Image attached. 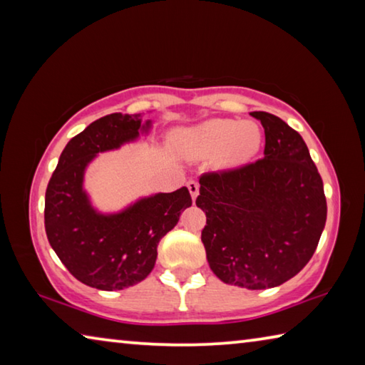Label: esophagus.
<instances>
[{"label":"esophagus","mask_w":365,"mask_h":365,"mask_svg":"<svg viewBox=\"0 0 365 365\" xmlns=\"http://www.w3.org/2000/svg\"><path fill=\"white\" fill-rule=\"evenodd\" d=\"M187 187H188V190H190L191 197H193V201H195L197 193H200V183L195 182V180H190V182L187 183Z\"/></svg>","instance_id":"esophagus-1"}]
</instances>
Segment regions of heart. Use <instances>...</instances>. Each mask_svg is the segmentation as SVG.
Returning <instances> with one entry per match:
<instances>
[{"instance_id": "b5f03b06", "label": "heart", "mask_w": 365, "mask_h": 365, "mask_svg": "<svg viewBox=\"0 0 365 365\" xmlns=\"http://www.w3.org/2000/svg\"><path fill=\"white\" fill-rule=\"evenodd\" d=\"M261 138V130L255 122L212 119L193 128L177 130L172 135V146L188 160L206 159L215 154L219 168H235L255 156Z\"/></svg>"}]
</instances>
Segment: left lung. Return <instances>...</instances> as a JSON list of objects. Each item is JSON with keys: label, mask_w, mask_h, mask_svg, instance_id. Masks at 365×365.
<instances>
[{"label": "left lung", "mask_w": 365, "mask_h": 365, "mask_svg": "<svg viewBox=\"0 0 365 365\" xmlns=\"http://www.w3.org/2000/svg\"><path fill=\"white\" fill-rule=\"evenodd\" d=\"M264 158L200 177L196 206L209 267L248 289L293 279L316 251L327 220L324 183L301 135L274 114L255 110Z\"/></svg>", "instance_id": "obj_1"}]
</instances>
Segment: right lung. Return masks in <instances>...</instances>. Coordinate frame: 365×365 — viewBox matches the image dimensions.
<instances>
[{"label": "right lung", "instance_id": "1", "mask_svg": "<svg viewBox=\"0 0 365 365\" xmlns=\"http://www.w3.org/2000/svg\"><path fill=\"white\" fill-rule=\"evenodd\" d=\"M151 122L140 114L104 115L76 135L61 153L45 196L48 242L67 270L91 288L114 292L145 280L158 245L191 206L187 187L143 197L119 214H98L83 191V172L98 153L138 138Z\"/></svg>", "mask_w": 365, "mask_h": 365}]
</instances>
